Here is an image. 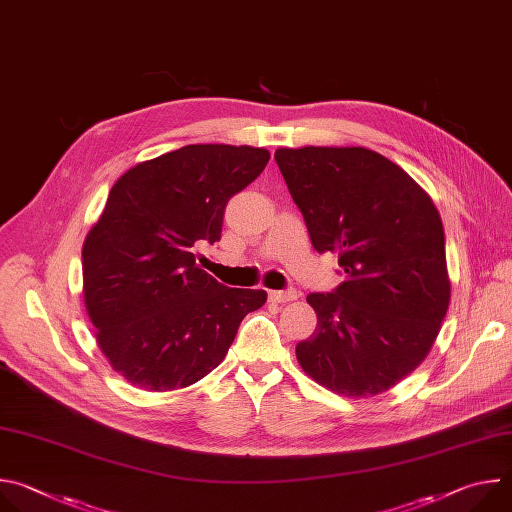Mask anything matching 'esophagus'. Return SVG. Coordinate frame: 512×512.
<instances>
[{
  "mask_svg": "<svg viewBox=\"0 0 512 512\" xmlns=\"http://www.w3.org/2000/svg\"><path fill=\"white\" fill-rule=\"evenodd\" d=\"M300 298V291L289 287V289H283V291H271L269 294V300L275 302V304H285V302H294Z\"/></svg>",
  "mask_w": 512,
  "mask_h": 512,
  "instance_id": "esophagus-1",
  "label": "esophagus"
}]
</instances>
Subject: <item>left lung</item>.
<instances>
[{
    "label": "left lung",
    "mask_w": 512,
    "mask_h": 512,
    "mask_svg": "<svg viewBox=\"0 0 512 512\" xmlns=\"http://www.w3.org/2000/svg\"><path fill=\"white\" fill-rule=\"evenodd\" d=\"M275 162L318 253L346 279L310 294L314 334L296 346L304 373L344 397H375L413 373L450 306L442 218L397 164L367 148H279Z\"/></svg>",
    "instance_id": "8db88e82"
}]
</instances>
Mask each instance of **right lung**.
Listing matches in <instances>:
<instances>
[{
	"mask_svg": "<svg viewBox=\"0 0 512 512\" xmlns=\"http://www.w3.org/2000/svg\"><path fill=\"white\" fill-rule=\"evenodd\" d=\"M251 145H184L127 170L83 245V294L113 371L145 391L184 389L227 356L265 289L218 283L194 247L216 243L231 196L267 166Z\"/></svg>",
	"mask_w": 512,
	"mask_h": 512,
	"instance_id": "1",
	"label": "right lung"
}]
</instances>
